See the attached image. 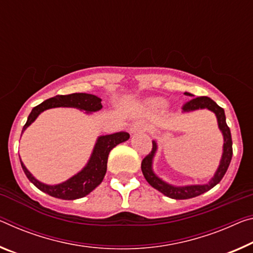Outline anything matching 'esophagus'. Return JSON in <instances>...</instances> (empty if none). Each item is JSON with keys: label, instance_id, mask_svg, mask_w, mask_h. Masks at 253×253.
Wrapping results in <instances>:
<instances>
[{"label": "esophagus", "instance_id": "esophagus-1", "mask_svg": "<svg viewBox=\"0 0 253 253\" xmlns=\"http://www.w3.org/2000/svg\"><path fill=\"white\" fill-rule=\"evenodd\" d=\"M129 130H130L131 134L143 133V131L147 130V126H146V124H144L142 122H136V123L133 124V125L130 126Z\"/></svg>", "mask_w": 253, "mask_h": 253}]
</instances>
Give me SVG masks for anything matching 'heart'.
Returning <instances> with one entry per match:
<instances>
[{
    "label": "heart",
    "instance_id": "heart-1",
    "mask_svg": "<svg viewBox=\"0 0 253 253\" xmlns=\"http://www.w3.org/2000/svg\"><path fill=\"white\" fill-rule=\"evenodd\" d=\"M150 103H151L152 107L156 108V109H164V108L167 107V102L163 101V100H161V99L152 100Z\"/></svg>",
    "mask_w": 253,
    "mask_h": 253
}]
</instances>
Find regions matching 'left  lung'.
Segmentation results:
<instances>
[{
  "mask_svg": "<svg viewBox=\"0 0 253 253\" xmlns=\"http://www.w3.org/2000/svg\"><path fill=\"white\" fill-rule=\"evenodd\" d=\"M184 94L189 95V97H194V94L189 93V92H184ZM184 112H191L199 109H207L214 112L217 119V125L223 135V153L222 158H220L219 166L217 170L213 175L210 181L204 184H189V186H173L164 181L158 174H155L153 170V160L158 151V143L153 141V148H152L151 153L144 158L142 161V172L144 174V178L146 181L151 184L152 187L155 188L156 190L162 192L164 196L170 197L172 199H189L197 197V196L204 194L211 188L215 187L220 180L223 179L224 174L226 173L227 168L230 166V162L232 160V154H233V150H232V137H231V130L228 126L226 125V118L225 112H224L223 108H220L217 103L213 101L208 97H198L191 99L188 101L186 105L183 106Z\"/></svg>",
  "mask_w": 253,
  "mask_h": 253,
  "instance_id": "obj_1",
  "label": "left lung"
}]
</instances>
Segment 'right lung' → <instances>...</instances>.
Returning <instances> with one entry per match:
<instances>
[{
	"instance_id": "1",
	"label": "right lung",
	"mask_w": 253,
	"mask_h": 253,
	"mask_svg": "<svg viewBox=\"0 0 253 253\" xmlns=\"http://www.w3.org/2000/svg\"><path fill=\"white\" fill-rule=\"evenodd\" d=\"M101 101L102 100L97 97V95L89 93L56 95L54 98L47 99L31 110L29 117L27 119L26 125L22 128V133L37 119L38 116L42 111L47 109L65 107L75 108V109L85 111V114H92V112L102 109ZM127 139H129V134L126 133V131H119V133H115L111 135L99 136L85 167L81 171H79L78 173L74 174L73 177L67 179L66 181L57 184H46L39 181L38 179H36L30 173V171L27 169L25 164L21 161V159H20V162H21V167L23 171H25L27 178L39 190H42L45 194H48L55 198L74 200L89 195L92 190H94L102 182L107 172L108 155H109L110 151L115 146H117L118 144L126 142Z\"/></svg>"
}]
</instances>
